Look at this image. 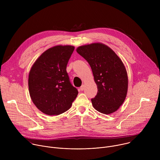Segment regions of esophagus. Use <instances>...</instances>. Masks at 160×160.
<instances>
[{"label": "esophagus", "mask_w": 160, "mask_h": 160, "mask_svg": "<svg viewBox=\"0 0 160 160\" xmlns=\"http://www.w3.org/2000/svg\"><path fill=\"white\" fill-rule=\"evenodd\" d=\"M84 88H85V86H84V85H82L80 87V90H82H82H84Z\"/></svg>", "instance_id": "esophagus-1"}]
</instances>
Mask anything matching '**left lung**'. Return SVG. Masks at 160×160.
<instances>
[{"instance_id":"8db88e82","label":"left lung","mask_w":160,"mask_h":160,"mask_svg":"<svg viewBox=\"0 0 160 160\" xmlns=\"http://www.w3.org/2000/svg\"><path fill=\"white\" fill-rule=\"evenodd\" d=\"M77 52L90 64L98 93L91 99L99 112L108 115L116 111L124 102L128 90L125 67L111 48L101 43H94L77 48Z\"/></svg>"}]
</instances>
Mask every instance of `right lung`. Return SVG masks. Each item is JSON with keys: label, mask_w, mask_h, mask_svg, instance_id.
Masks as SVG:
<instances>
[{"label": "right lung", "mask_w": 160, "mask_h": 160, "mask_svg": "<svg viewBox=\"0 0 160 160\" xmlns=\"http://www.w3.org/2000/svg\"><path fill=\"white\" fill-rule=\"evenodd\" d=\"M75 48L57 45L45 51L32 66L28 77L31 99L48 115H58L69 109L78 92L71 83L66 66Z\"/></svg>", "instance_id": "1"}]
</instances>
